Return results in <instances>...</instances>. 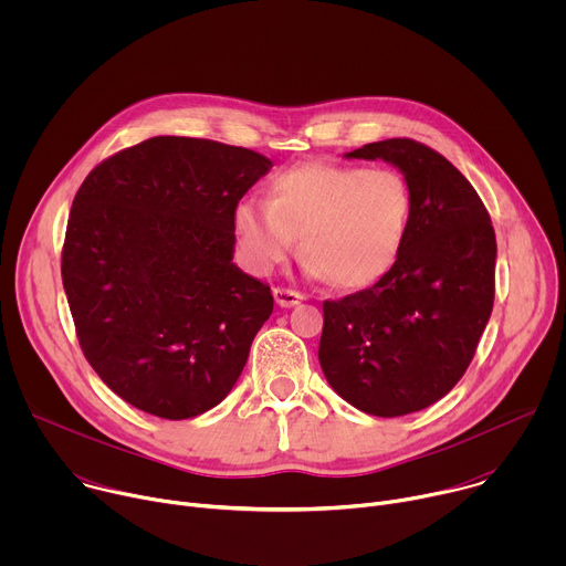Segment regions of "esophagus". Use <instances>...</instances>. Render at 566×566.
Returning a JSON list of instances; mask_svg holds the SVG:
<instances>
[{
  "label": "esophagus",
  "mask_w": 566,
  "mask_h": 566,
  "mask_svg": "<svg viewBox=\"0 0 566 566\" xmlns=\"http://www.w3.org/2000/svg\"><path fill=\"white\" fill-rule=\"evenodd\" d=\"M273 295H275V302H277L280 306H286V308H291V306H295V304H300V302L304 300V295H302L300 291L286 289V286L273 289Z\"/></svg>",
  "instance_id": "34e87169"
}]
</instances>
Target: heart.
I'll use <instances>...</instances> for the list:
<instances>
[{"label": "heart", "instance_id": "obj_1", "mask_svg": "<svg viewBox=\"0 0 566 566\" xmlns=\"http://www.w3.org/2000/svg\"><path fill=\"white\" fill-rule=\"evenodd\" d=\"M412 190L394 170L306 164L271 181L266 203L234 208L239 253L253 273H271L295 249L315 275L338 289H369L398 262L412 223Z\"/></svg>", "mask_w": 566, "mask_h": 566}]
</instances>
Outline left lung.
<instances>
[{"label":"left lung","mask_w":566,"mask_h":566,"mask_svg":"<svg viewBox=\"0 0 566 566\" xmlns=\"http://www.w3.org/2000/svg\"><path fill=\"white\" fill-rule=\"evenodd\" d=\"M412 190V223L398 262L374 286L325 300L319 367L354 408L374 417L419 412L465 374L495 302L491 214L446 156L412 138L363 145Z\"/></svg>","instance_id":"8db88e82"}]
</instances>
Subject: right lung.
I'll return each mask as SVG.
<instances>
[{
    "label": "right lung",
    "instance_id": "1",
    "mask_svg": "<svg viewBox=\"0 0 566 566\" xmlns=\"http://www.w3.org/2000/svg\"><path fill=\"white\" fill-rule=\"evenodd\" d=\"M271 168L247 147L154 136L77 188L62 284L80 349L129 406L192 419L237 382L273 295L232 264L234 208Z\"/></svg>",
    "mask_w": 566,
    "mask_h": 566
}]
</instances>
